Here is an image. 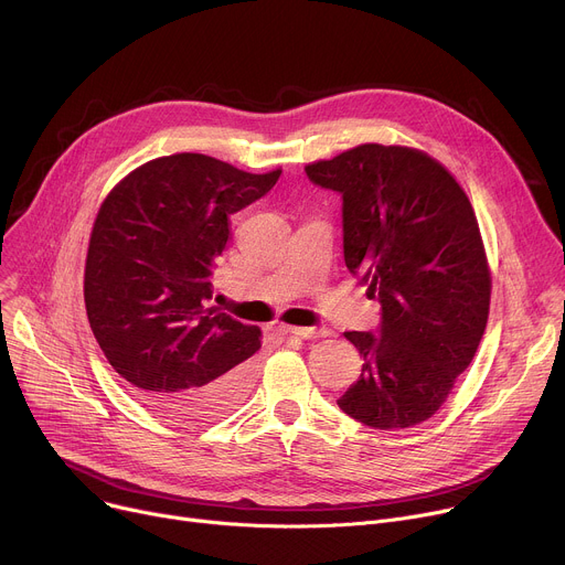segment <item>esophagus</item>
Here are the masks:
<instances>
[{
	"mask_svg": "<svg viewBox=\"0 0 565 565\" xmlns=\"http://www.w3.org/2000/svg\"><path fill=\"white\" fill-rule=\"evenodd\" d=\"M286 333L290 335H297L301 340H315V338H327L331 335V331L327 329H317V327H284Z\"/></svg>",
	"mask_w": 565,
	"mask_h": 565,
	"instance_id": "34e87169",
	"label": "esophagus"
}]
</instances>
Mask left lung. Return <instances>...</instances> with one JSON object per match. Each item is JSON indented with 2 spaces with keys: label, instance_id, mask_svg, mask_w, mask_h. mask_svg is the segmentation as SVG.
I'll use <instances>...</instances> for the list:
<instances>
[{
  "label": "left lung",
  "instance_id": "obj_1",
  "mask_svg": "<svg viewBox=\"0 0 565 565\" xmlns=\"http://www.w3.org/2000/svg\"><path fill=\"white\" fill-rule=\"evenodd\" d=\"M342 194L344 262L382 303L377 335L344 338L364 358L340 409L375 429L429 420L488 327L492 273L473 207L429 153L364 142L306 166Z\"/></svg>",
  "mask_w": 565,
  "mask_h": 565
}]
</instances>
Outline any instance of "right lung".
Instances as JSON below:
<instances>
[{"label":"right lung","instance_id":"add662e5","mask_svg":"<svg viewBox=\"0 0 565 565\" xmlns=\"http://www.w3.org/2000/svg\"><path fill=\"white\" fill-rule=\"evenodd\" d=\"M205 153H172L129 172L103 201L85 266L92 331L145 405L179 425L225 416L253 388L262 331L207 306L230 214L273 190Z\"/></svg>","mask_w":565,"mask_h":565}]
</instances>
